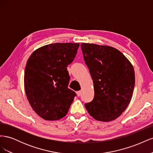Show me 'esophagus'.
<instances>
[{"mask_svg": "<svg viewBox=\"0 0 153 153\" xmlns=\"http://www.w3.org/2000/svg\"><path fill=\"white\" fill-rule=\"evenodd\" d=\"M76 94H77V96H81V94H82L81 91H77V92H76Z\"/></svg>", "mask_w": 153, "mask_h": 153, "instance_id": "1", "label": "esophagus"}]
</instances>
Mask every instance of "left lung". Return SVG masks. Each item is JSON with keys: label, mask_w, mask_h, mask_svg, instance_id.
Segmentation results:
<instances>
[{"label": "left lung", "mask_w": 153, "mask_h": 153, "mask_svg": "<svg viewBox=\"0 0 153 153\" xmlns=\"http://www.w3.org/2000/svg\"><path fill=\"white\" fill-rule=\"evenodd\" d=\"M84 59L93 80L94 96L85 104L96 120L108 122L117 118L130 102L135 76L129 60L109 46L82 43Z\"/></svg>", "instance_id": "8db88e82"}]
</instances>
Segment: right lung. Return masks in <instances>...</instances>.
I'll return each mask as SVG.
<instances>
[{
  "label": "right lung",
  "instance_id": "add662e5",
  "mask_svg": "<svg viewBox=\"0 0 153 153\" xmlns=\"http://www.w3.org/2000/svg\"><path fill=\"white\" fill-rule=\"evenodd\" d=\"M78 43H53L36 50L27 61L24 75L27 98L38 115L48 121L64 117L76 96L68 87L67 67L75 59Z\"/></svg>",
  "mask_w": 153,
  "mask_h": 153
}]
</instances>
